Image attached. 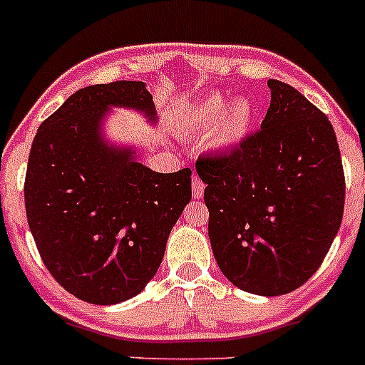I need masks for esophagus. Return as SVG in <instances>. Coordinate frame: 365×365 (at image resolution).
Returning a JSON list of instances; mask_svg holds the SVG:
<instances>
[{
  "label": "esophagus",
  "mask_w": 365,
  "mask_h": 365,
  "mask_svg": "<svg viewBox=\"0 0 365 365\" xmlns=\"http://www.w3.org/2000/svg\"><path fill=\"white\" fill-rule=\"evenodd\" d=\"M203 190H205V183H203L198 176H194L192 178V196L194 198H202Z\"/></svg>",
  "instance_id": "obj_1"
}]
</instances>
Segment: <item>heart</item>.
Here are the masks:
<instances>
[{
  "label": "heart",
  "instance_id": "b5f03b06",
  "mask_svg": "<svg viewBox=\"0 0 365 365\" xmlns=\"http://www.w3.org/2000/svg\"><path fill=\"white\" fill-rule=\"evenodd\" d=\"M254 106L247 98H237L230 104L223 95H210L192 106L187 117V131L194 135L216 129V144L234 148L245 140L254 122Z\"/></svg>",
  "mask_w": 365,
  "mask_h": 365
}]
</instances>
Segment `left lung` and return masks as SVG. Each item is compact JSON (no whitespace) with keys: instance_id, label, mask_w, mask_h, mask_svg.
<instances>
[{"instance_id":"left-lung-1","label":"left lung","mask_w":365,"mask_h":365,"mask_svg":"<svg viewBox=\"0 0 365 365\" xmlns=\"http://www.w3.org/2000/svg\"><path fill=\"white\" fill-rule=\"evenodd\" d=\"M259 131L230 153L200 156L209 237L223 275L248 294L297 290L342 223L346 180L331 122L290 84L268 81Z\"/></svg>"}]
</instances>
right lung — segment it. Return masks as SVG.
Here are the masks:
<instances>
[{
  "label": "right lung",
  "instance_id": "obj_1",
  "mask_svg": "<svg viewBox=\"0 0 365 365\" xmlns=\"http://www.w3.org/2000/svg\"><path fill=\"white\" fill-rule=\"evenodd\" d=\"M110 106L156 120L140 81L83 88L36 133L25 178L29 227L44 267L71 295L117 304L140 294L190 202V169L155 173L102 140Z\"/></svg>",
  "mask_w": 365,
  "mask_h": 365
}]
</instances>
